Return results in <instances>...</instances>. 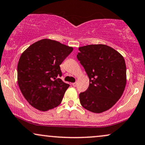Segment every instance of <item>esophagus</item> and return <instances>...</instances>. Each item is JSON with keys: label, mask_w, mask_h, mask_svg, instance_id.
Listing matches in <instances>:
<instances>
[{"label": "esophagus", "mask_w": 145, "mask_h": 145, "mask_svg": "<svg viewBox=\"0 0 145 145\" xmlns=\"http://www.w3.org/2000/svg\"><path fill=\"white\" fill-rule=\"evenodd\" d=\"M72 85H73V86L76 87V86H77V82H74V83H72Z\"/></svg>", "instance_id": "34e87169"}]
</instances>
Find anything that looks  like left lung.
I'll list each match as a JSON object with an SVG mask.
<instances>
[{"label": "left lung", "mask_w": 145, "mask_h": 145, "mask_svg": "<svg viewBox=\"0 0 145 145\" xmlns=\"http://www.w3.org/2000/svg\"><path fill=\"white\" fill-rule=\"evenodd\" d=\"M77 58L88 78V89L79 95L82 106L91 112L107 111L122 95L126 84V67L123 56L105 44L79 47Z\"/></svg>", "instance_id": "8db88e82"}]
</instances>
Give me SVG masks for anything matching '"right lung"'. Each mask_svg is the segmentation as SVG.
I'll return each instance as SVG.
<instances>
[{
  "instance_id": "obj_1",
  "label": "right lung",
  "mask_w": 145,
  "mask_h": 145,
  "mask_svg": "<svg viewBox=\"0 0 145 145\" xmlns=\"http://www.w3.org/2000/svg\"><path fill=\"white\" fill-rule=\"evenodd\" d=\"M73 48L50 39L30 45L17 65V82L33 107L46 111L60 105L69 85L62 81L60 65Z\"/></svg>"
}]
</instances>
